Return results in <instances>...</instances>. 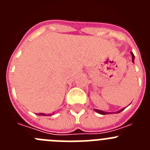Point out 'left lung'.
Segmentation results:
<instances>
[{
	"instance_id": "8db88e82",
	"label": "left lung",
	"mask_w": 150,
	"mask_h": 150,
	"mask_svg": "<svg viewBox=\"0 0 150 150\" xmlns=\"http://www.w3.org/2000/svg\"><path fill=\"white\" fill-rule=\"evenodd\" d=\"M131 54H132V62H133V63H134V54L132 53V52H131ZM125 109V107H124V108H122V109L120 110L117 111V112H105V111H102V110H97V109H94V110H95V112H98V113H99V114L106 115V114H111V113H119V112H122V110H124Z\"/></svg>"
}]
</instances>
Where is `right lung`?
<instances>
[{
  "mask_svg": "<svg viewBox=\"0 0 150 150\" xmlns=\"http://www.w3.org/2000/svg\"><path fill=\"white\" fill-rule=\"evenodd\" d=\"M38 116H52V115H53V113L52 114H46V113H43V112H40V113H38Z\"/></svg>",
  "mask_w": 150,
  "mask_h": 150,
  "instance_id": "add662e5",
  "label": "right lung"
}]
</instances>
